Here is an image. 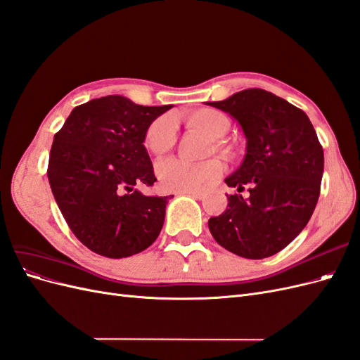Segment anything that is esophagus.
<instances>
[{"mask_svg": "<svg viewBox=\"0 0 360 360\" xmlns=\"http://www.w3.org/2000/svg\"><path fill=\"white\" fill-rule=\"evenodd\" d=\"M186 195H189V197H192L195 200H201L202 198V192L201 191H191V192H186Z\"/></svg>", "mask_w": 360, "mask_h": 360, "instance_id": "obj_1", "label": "esophagus"}]
</instances>
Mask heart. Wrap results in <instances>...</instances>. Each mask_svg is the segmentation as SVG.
I'll list each match as a JSON object with an SVG mask.
<instances>
[{"label":"heart","instance_id":"1","mask_svg":"<svg viewBox=\"0 0 360 360\" xmlns=\"http://www.w3.org/2000/svg\"><path fill=\"white\" fill-rule=\"evenodd\" d=\"M181 122L191 129L200 130L213 139V150L224 158L233 156V147L221 139L230 130V118L213 108H197L181 114ZM176 144V123L168 115H160L151 122L144 135V147L150 155L163 156ZM219 160L209 159L189 163L180 159H168L156 167L159 186L165 192H191L221 176Z\"/></svg>","mask_w":360,"mask_h":360}]
</instances>
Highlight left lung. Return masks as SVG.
<instances>
[{"instance_id":"8db88e82","label":"left lung","mask_w":360,"mask_h":360,"mask_svg":"<svg viewBox=\"0 0 360 360\" xmlns=\"http://www.w3.org/2000/svg\"><path fill=\"white\" fill-rule=\"evenodd\" d=\"M210 106L240 123L245 160L225 183L248 195H226L228 209L209 219L214 240L250 259L267 258L307 226L320 197L323 147L308 115L261 89L238 91Z\"/></svg>"}]
</instances>
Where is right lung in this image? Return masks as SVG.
Returning <instances> with one entry per match:
<instances>
[{
    "label": "right lung",
    "instance_id": "right-lung-1",
    "mask_svg": "<svg viewBox=\"0 0 360 360\" xmlns=\"http://www.w3.org/2000/svg\"><path fill=\"white\" fill-rule=\"evenodd\" d=\"M169 108L106 96L76 106L53 136L48 163L53 198L93 252L126 258L158 238L168 197H148L135 186L158 180L143 143L148 124Z\"/></svg>",
    "mask_w": 360,
    "mask_h": 360
}]
</instances>
